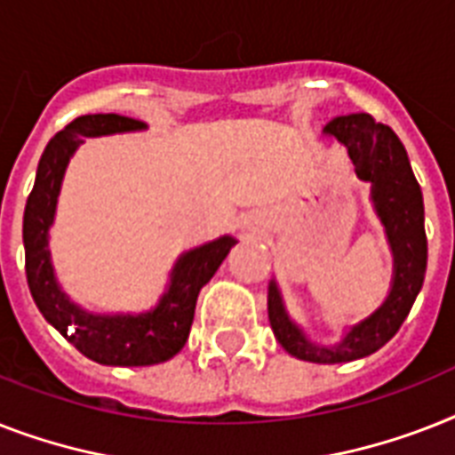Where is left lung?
Segmentation results:
<instances>
[{"instance_id": "8db88e82", "label": "left lung", "mask_w": 455, "mask_h": 455, "mask_svg": "<svg viewBox=\"0 0 455 455\" xmlns=\"http://www.w3.org/2000/svg\"><path fill=\"white\" fill-rule=\"evenodd\" d=\"M324 132L346 144L357 177L374 187L376 212L386 224L395 254L393 290L374 315L353 327L339 346L330 348L311 343L290 323L275 283L268 287V320L287 353L317 364H336L371 355L397 334L423 287L427 238L423 194L413 177L407 149L393 128L379 124L371 114H348L331 119L324 125Z\"/></svg>"}]
</instances>
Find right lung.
Segmentation results:
<instances>
[{
  "label": "right lung",
  "instance_id": "1",
  "mask_svg": "<svg viewBox=\"0 0 455 455\" xmlns=\"http://www.w3.org/2000/svg\"><path fill=\"white\" fill-rule=\"evenodd\" d=\"M138 128H144L142 121L119 114H86L55 132L39 158L23 217L25 273L36 308L81 355L112 367H147L175 357L189 339L198 291L235 245L234 238L224 235L184 254L172 268L170 290L154 311L142 315H93L62 294L48 254V227L53 224L55 201L69 156L86 138ZM69 326L75 330L72 335L67 334Z\"/></svg>",
  "mask_w": 455,
  "mask_h": 455
}]
</instances>
